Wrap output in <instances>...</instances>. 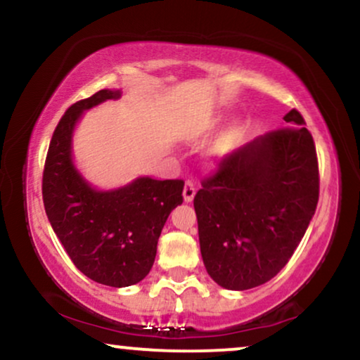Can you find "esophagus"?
I'll use <instances>...</instances> for the list:
<instances>
[{
	"mask_svg": "<svg viewBox=\"0 0 360 360\" xmlns=\"http://www.w3.org/2000/svg\"><path fill=\"white\" fill-rule=\"evenodd\" d=\"M194 194H195V186L193 181H186L184 184V191H183V195H184V201L186 202H191L194 199Z\"/></svg>",
	"mask_w": 360,
	"mask_h": 360,
	"instance_id": "34e87169",
	"label": "esophagus"
}]
</instances>
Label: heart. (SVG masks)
<instances>
[{"mask_svg": "<svg viewBox=\"0 0 360 360\" xmlns=\"http://www.w3.org/2000/svg\"><path fill=\"white\" fill-rule=\"evenodd\" d=\"M236 136H238V127H236V126L229 127V129H227L226 133L221 136V139L217 141L216 148H214V153H216V154H224V153L229 151V149L233 148V144H234V141H236Z\"/></svg>", "mask_w": 360, "mask_h": 360, "instance_id": "obj_1", "label": "heart"}]
</instances>
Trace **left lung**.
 I'll return each instance as SVG.
<instances>
[{
  "label": "left lung",
  "instance_id": "obj_1",
  "mask_svg": "<svg viewBox=\"0 0 360 360\" xmlns=\"http://www.w3.org/2000/svg\"><path fill=\"white\" fill-rule=\"evenodd\" d=\"M284 121L288 126L222 158L194 195L204 266L226 289L271 281L292 257L316 212V144L297 109Z\"/></svg>",
  "mask_w": 360,
  "mask_h": 360
}]
</instances>
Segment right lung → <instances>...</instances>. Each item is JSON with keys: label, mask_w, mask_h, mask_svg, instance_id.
I'll use <instances>...</instances> for the list:
<instances>
[{"label": "right lung", "mask_w": 360, "mask_h": 360, "mask_svg": "<svg viewBox=\"0 0 360 360\" xmlns=\"http://www.w3.org/2000/svg\"><path fill=\"white\" fill-rule=\"evenodd\" d=\"M120 91L101 89L68 108L54 129L43 171V202L54 234L89 279L111 288L143 281L172 209L183 204V179L139 177L115 191H96L76 171L71 136L81 112Z\"/></svg>", "instance_id": "obj_1"}]
</instances>
